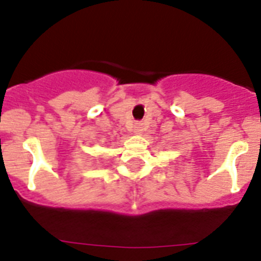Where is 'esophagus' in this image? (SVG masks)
<instances>
[{
  "label": "esophagus",
  "mask_w": 261,
  "mask_h": 261,
  "mask_svg": "<svg viewBox=\"0 0 261 261\" xmlns=\"http://www.w3.org/2000/svg\"><path fill=\"white\" fill-rule=\"evenodd\" d=\"M135 132L136 133H141L142 132V124L141 123H137L135 125Z\"/></svg>",
  "instance_id": "esophagus-1"
}]
</instances>
